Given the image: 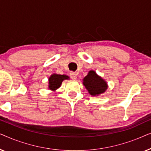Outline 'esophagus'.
Segmentation results:
<instances>
[{"label":"esophagus","instance_id":"1","mask_svg":"<svg viewBox=\"0 0 151 151\" xmlns=\"http://www.w3.org/2000/svg\"><path fill=\"white\" fill-rule=\"evenodd\" d=\"M70 77L71 78V79L73 80H76L77 78V74L75 72H71L70 73Z\"/></svg>","mask_w":151,"mask_h":151}]
</instances>
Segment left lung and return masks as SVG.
<instances>
[{
	"label": "left lung",
	"mask_w": 151,
	"mask_h": 151,
	"mask_svg": "<svg viewBox=\"0 0 151 151\" xmlns=\"http://www.w3.org/2000/svg\"><path fill=\"white\" fill-rule=\"evenodd\" d=\"M83 85L92 96H98L104 93L108 88L107 82L93 70L88 71L87 76L82 80Z\"/></svg>",
	"instance_id": "obj_1"
}]
</instances>
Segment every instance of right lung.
Wrapping results in <instances>:
<instances>
[{
  "label": "right lung",
  "mask_w": 151,
  "mask_h": 151,
  "mask_svg": "<svg viewBox=\"0 0 151 151\" xmlns=\"http://www.w3.org/2000/svg\"><path fill=\"white\" fill-rule=\"evenodd\" d=\"M70 78L67 75H60L57 73H53L49 78L48 81V89L52 91H55L58 88L60 87L62 83L64 80H69Z\"/></svg>",
  "instance_id": "1"
}]
</instances>
